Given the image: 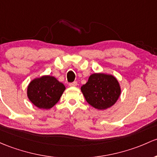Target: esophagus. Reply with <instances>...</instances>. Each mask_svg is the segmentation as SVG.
<instances>
[{
    "instance_id": "esophagus-1",
    "label": "esophagus",
    "mask_w": 157,
    "mask_h": 157,
    "mask_svg": "<svg viewBox=\"0 0 157 157\" xmlns=\"http://www.w3.org/2000/svg\"><path fill=\"white\" fill-rule=\"evenodd\" d=\"M69 86H71V87H75V86H77V82H73V83H69Z\"/></svg>"
}]
</instances>
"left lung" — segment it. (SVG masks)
Listing matches in <instances>:
<instances>
[{
	"mask_svg": "<svg viewBox=\"0 0 157 157\" xmlns=\"http://www.w3.org/2000/svg\"><path fill=\"white\" fill-rule=\"evenodd\" d=\"M80 90L86 101L98 110L110 108L121 95L117 79L109 74H92Z\"/></svg>",
	"mask_w": 157,
	"mask_h": 157,
	"instance_id": "1",
	"label": "left lung"
}]
</instances>
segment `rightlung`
I'll return each mask as SVG.
<instances>
[{"label": "right lung", "mask_w": 157, "mask_h": 157, "mask_svg": "<svg viewBox=\"0 0 157 157\" xmlns=\"http://www.w3.org/2000/svg\"><path fill=\"white\" fill-rule=\"evenodd\" d=\"M65 90V85L53 76L44 75L29 83L27 96L37 108L49 110L59 101Z\"/></svg>", "instance_id": "1"}]
</instances>
